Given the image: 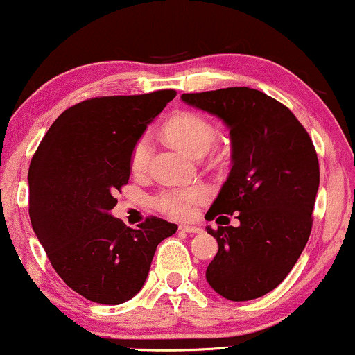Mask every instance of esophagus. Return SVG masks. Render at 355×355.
Listing matches in <instances>:
<instances>
[{
	"mask_svg": "<svg viewBox=\"0 0 355 355\" xmlns=\"http://www.w3.org/2000/svg\"><path fill=\"white\" fill-rule=\"evenodd\" d=\"M180 231L188 232V234H198V232H201L200 227L190 226V224H180Z\"/></svg>",
	"mask_w": 355,
	"mask_h": 355,
	"instance_id": "esophagus-1",
	"label": "esophagus"
}]
</instances>
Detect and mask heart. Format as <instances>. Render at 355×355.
Instances as JSON below:
<instances>
[{"mask_svg":"<svg viewBox=\"0 0 355 355\" xmlns=\"http://www.w3.org/2000/svg\"><path fill=\"white\" fill-rule=\"evenodd\" d=\"M165 134L173 144L182 147L193 157H201L216 141V131L213 124L203 116L195 113H183L175 116L165 125ZM152 152V139L142 136L134 146L131 154V168L134 173H144L149 168ZM206 198V190L201 187L177 188L167 190L157 198V206L173 218H190L195 206Z\"/></svg>","mask_w":355,"mask_h":355,"instance_id":"b5f03b06","label":"heart"}]
</instances>
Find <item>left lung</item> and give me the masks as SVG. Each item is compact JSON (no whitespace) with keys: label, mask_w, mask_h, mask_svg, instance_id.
Wrapping results in <instances>:
<instances>
[{"label":"left lung","mask_w":355,"mask_h":355,"mask_svg":"<svg viewBox=\"0 0 355 355\" xmlns=\"http://www.w3.org/2000/svg\"><path fill=\"white\" fill-rule=\"evenodd\" d=\"M182 101L230 129L231 172L205 219L216 218L218 254L206 268L211 288L231 302L277 288L311 232L320 164L306 129L288 107L248 87L185 93ZM236 213L237 227L218 221Z\"/></svg>","instance_id":"8db88e82"}]
</instances>
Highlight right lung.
Listing matches in <instances>:
<instances>
[{
  "label": "right lung",
  "mask_w": 355,
  "mask_h": 355,
  "mask_svg": "<svg viewBox=\"0 0 355 355\" xmlns=\"http://www.w3.org/2000/svg\"><path fill=\"white\" fill-rule=\"evenodd\" d=\"M175 89L101 96L53 121L31 160L29 216L52 267L89 302L121 304L141 291L157 245L177 224L150 216L134 227L110 213L131 175V154Z\"/></svg>",
  "instance_id": "1"
}]
</instances>
